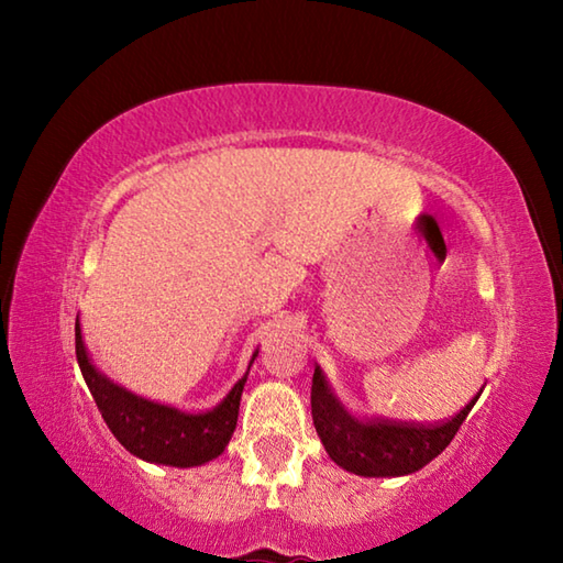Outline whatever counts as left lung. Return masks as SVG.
<instances>
[{
  "instance_id": "8db88e82",
  "label": "left lung",
  "mask_w": 563,
  "mask_h": 563,
  "mask_svg": "<svg viewBox=\"0 0 563 563\" xmlns=\"http://www.w3.org/2000/svg\"><path fill=\"white\" fill-rule=\"evenodd\" d=\"M476 395L460 415L446 422L419 424L395 419H357L332 395L322 369L312 373V422L330 460L360 476H405L446 450L474 407Z\"/></svg>"
}]
</instances>
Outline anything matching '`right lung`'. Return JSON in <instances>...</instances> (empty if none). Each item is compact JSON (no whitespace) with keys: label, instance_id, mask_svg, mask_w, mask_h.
<instances>
[{"label":"right lung","instance_id":"add662e5","mask_svg":"<svg viewBox=\"0 0 563 563\" xmlns=\"http://www.w3.org/2000/svg\"><path fill=\"white\" fill-rule=\"evenodd\" d=\"M255 355L251 357V365ZM76 360H79L81 375L87 379L103 422L139 460L168 466H198L216 460L231 442L247 373L238 379L221 405L208 409V412L190 415L133 395L131 389L101 375L91 365L89 352L84 347L79 322H76Z\"/></svg>","mask_w":563,"mask_h":563}]
</instances>
